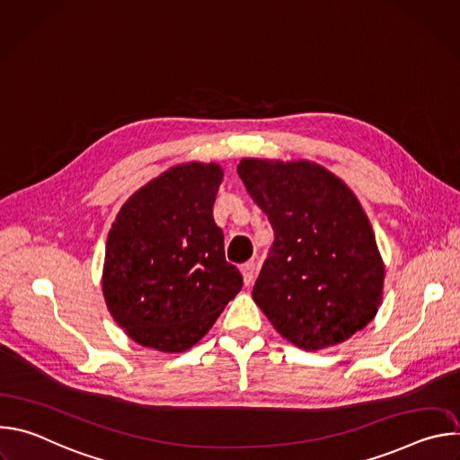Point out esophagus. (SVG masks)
I'll use <instances>...</instances> for the list:
<instances>
[{
  "instance_id": "34e87169",
  "label": "esophagus",
  "mask_w": 460,
  "mask_h": 460,
  "mask_svg": "<svg viewBox=\"0 0 460 460\" xmlns=\"http://www.w3.org/2000/svg\"><path fill=\"white\" fill-rule=\"evenodd\" d=\"M240 271H242V277H243V284H245V286H251L252 280H254V275H256L254 261H247V264L242 266Z\"/></svg>"
}]
</instances>
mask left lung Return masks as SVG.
I'll use <instances>...</instances> for the list:
<instances>
[{"label":"left lung","mask_w":460,"mask_h":460,"mask_svg":"<svg viewBox=\"0 0 460 460\" xmlns=\"http://www.w3.org/2000/svg\"><path fill=\"white\" fill-rule=\"evenodd\" d=\"M238 174L275 229L252 300L305 351L351 339L375 318L385 266L355 192L309 162L243 158Z\"/></svg>","instance_id":"1"}]
</instances>
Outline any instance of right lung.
I'll use <instances>...</instances> for the list:
<instances>
[{"label":"right lung","instance_id":"add662e5","mask_svg":"<svg viewBox=\"0 0 460 460\" xmlns=\"http://www.w3.org/2000/svg\"><path fill=\"white\" fill-rule=\"evenodd\" d=\"M222 180L215 162L178 164L130 194L111 226L103 298L144 348H192L243 286L213 218Z\"/></svg>","mask_w":460,"mask_h":460}]
</instances>
